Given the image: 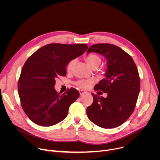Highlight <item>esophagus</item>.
Here are the masks:
<instances>
[{"label": "esophagus", "mask_w": 160, "mask_h": 160, "mask_svg": "<svg viewBox=\"0 0 160 160\" xmlns=\"http://www.w3.org/2000/svg\"><path fill=\"white\" fill-rule=\"evenodd\" d=\"M79 92H80V95L82 96V95H83V94H84L86 93V91L83 90H79Z\"/></svg>", "instance_id": "obj_1"}]
</instances>
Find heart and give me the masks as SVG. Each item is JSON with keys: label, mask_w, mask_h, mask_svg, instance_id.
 I'll use <instances>...</instances> for the list:
<instances>
[{"label": "heart", "mask_w": 160, "mask_h": 160, "mask_svg": "<svg viewBox=\"0 0 160 160\" xmlns=\"http://www.w3.org/2000/svg\"><path fill=\"white\" fill-rule=\"evenodd\" d=\"M76 61H77V59H73L71 60L69 62V63L68 64L67 70L68 71L72 70V68L73 67ZM86 62L91 68H92V69H96V68H98L100 66V64H101L102 60H101V58L96 54H90L86 58ZM92 83H93V81L91 80H80L76 82V85L79 88L82 89H87L89 88Z\"/></svg>", "instance_id": "b5f03b06"}]
</instances>
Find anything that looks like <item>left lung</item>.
Here are the masks:
<instances>
[{"label": "left lung", "instance_id": "obj_1", "mask_svg": "<svg viewBox=\"0 0 160 160\" xmlns=\"http://www.w3.org/2000/svg\"><path fill=\"white\" fill-rule=\"evenodd\" d=\"M91 52L102 55L107 61L105 78L94 87L95 90L107 93V97L92 93L94 101L87 108V117L100 127H117L127 121L135 107L140 90L138 70L132 57L117 45L95 44L87 53Z\"/></svg>", "mask_w": 160, "mask_h": 160}]
</instances>
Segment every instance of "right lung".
<instances>
[{
    "label": "right lung",
    "instance_id": "add662e5",
    "mask_svg": "<svg viewBox=\"0 0 160 160\" xmlns=\"http://www.w3.org/2000/svg\"><path fill=\"white\" fill-rule=\"evenodd\" d=\"M87 49L86 43H51L38 49L27 59L18 88L21 106L33 123L50 127L67 117L70 106L80 93L72 88L62 94L58 93L54 88L56 78L66 76L68 64Z\"/></svg>",
    "mask_w": 160,
    "mask_h": 160
}]
</instances>
